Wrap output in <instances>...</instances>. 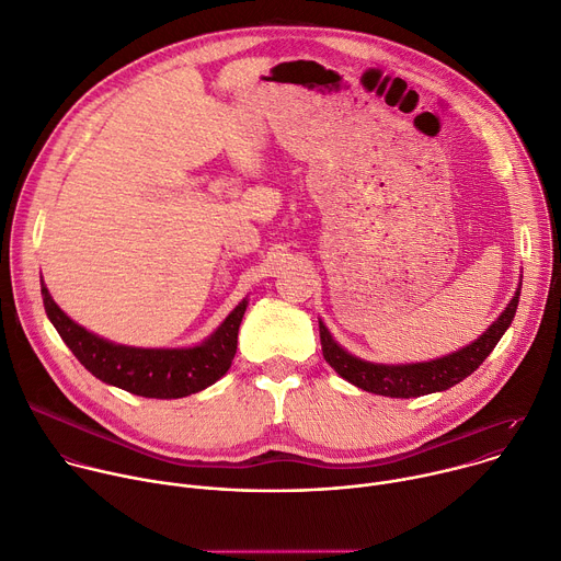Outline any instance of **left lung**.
Wrapping results in <instances>:
<instances>
[{"label":"left lung","instance_id":"left-lung-1","mask_svg":"<svg viewBox=\"0 0 561 561\" xmlns=\"http://www.w3.org/2000/svg\"><path fill=\"white\" fill-rule=\"evenodd\" d=\"M519 293L522 282L517 286V293L513 295L511 304L505 311L485 329L483 335H479L472 344L458 348L443 358L430 360V363H412V365H378L355 358L348 351H344L324 322L320 320V342L324 360L351 385L360 387L365 391L389 396V398H419L434 391H445L454 385L468 378L483 365V360L492 353L501 335L513 324V318L519 307Z\"/></svg>","mask_w":561,"mask_h":561}]
</instances>
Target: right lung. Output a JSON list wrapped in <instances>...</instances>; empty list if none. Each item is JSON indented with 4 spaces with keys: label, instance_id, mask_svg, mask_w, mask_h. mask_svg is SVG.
Listing matches in <instances>:
<instances>
[{
    "label": "right lung",
    "instance_id": "add662e5",
    "mask_svg": "<svg viewBox=\"0 0 561 561\" xmlns=\"http://www.w3.org/2000/svg\"><path fill=\"white\" fill-rule=\"evenodd\" d=\"M42 284L44 309L80 365L98 380L142 398H183L215 385L232 365L237 333L248 299H241L221 327L196 346L140 348L100 337L76 324Z\"/></svg>",
    "mask_w": 561,
    "mask_h": 561
}]
</instances>
